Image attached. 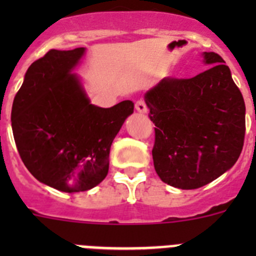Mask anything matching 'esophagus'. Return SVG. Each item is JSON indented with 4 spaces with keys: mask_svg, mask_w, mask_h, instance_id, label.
Returning a JSON list of instances; mask_svg holds the SVG:
<instances>
[{
    "mask_svg": "<svg viewBox=\"0 0 256 256\" xmlns=\"http://www.w3.org/2000/svg\"><path fill=\"white\" fill-rule=\"evenodd\" d=\"M136 110L138 112H141V114H144V112H148V106H146V104H144V100H138L137 102H136L134 105Z\"/></svg>",
    "mask_w": 256,
    "mask_h": 256,
    "instance_id": "1",
    "label": "esophagus"
}]
</instances>
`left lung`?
<instances>
[{
  "label": "left lung",
  "instance_id": "8db88e82",
  "mask_svg": "<svg viewBox=\"0 0 256 256\" xmlns=\"http://www.w3.org/2000/svg\"><path fill=\"white\" fill-rule=\"evenodd\" d=\"M208 70L190 79L164 78L144 94L155 123L154 166L164 183L195 190L230 170L242 151L245 101L230 68L202 52Z\"/></svg>",
  "mask_w": 256,
  "mask_h": 256
}]
</instances>
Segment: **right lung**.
<instances>
[{"label": "right lung", "mask_w": 256, "mask_h": 256, "mask_svg": "<svg viewBox=\"0 0 256 256\" xmlns=\"http://www.w3.org/2000/svg\"><path fill=\"white\" fill-rule=\"evenodd\" d=\"M84 47L51 50L26 70L14 98L11 126L22 162L40 182L62 192L96 187L108 172L115 136L134 104L112 108L91 104L72 70Z\"/></svg>", "instance_id": "add662e5"}]
</instances>
